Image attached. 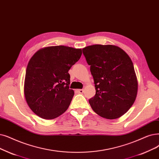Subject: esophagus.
I'll return each instance as SVG.
<instances>
[{"label": "esophagus", "mask_w": 159, "mask_h": 159, "mask_svg": "<svg viewBox=\"0 0 159 159\" xmlns=\"http://www.w3.org/2000/svg\"><path fill=\"white\" fill-rule=\"evenodd\" d=\"M77 92H78L79 93H82L84 92V89H77Z\"/></svg>", "instance_id": "obj_1"}]
</instances>
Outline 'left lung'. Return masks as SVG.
I'll use <instances>...</instances> for the list:
<instances>
[{
  "label": "left lung",
  "mask_w": 159,
  "mask_h": 159,
  "mask_svg": "<svg viewBox=\"0 0 159 159\" xmlns=\"http://www.w3.org/2000/svg\"><path fill=\"white\" fill-rule=\"evenodd\" d=\"M94 80L96 93L89 100L93 111L114 120L125 114L135 101L138 80L129 55L112 45H93L82 49Z\"/></svg>",
  "instance_id": "8db88e82"
}]
</instances>
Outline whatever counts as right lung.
<instances>
[{"instance_id":"add662e5","label":"right lung","mask_w":159,"mask_h":159,"mask_svg":"<svg viewBox=\"0 0 159 159\" xmlns=\"http://www.w3.org/2000/svg\"><path fill=\"white\" fill-rule=\"evenodd\" d=\"M81 55V49L64 45L42 48L33 55L26 67L24 94L34 113L52 120L66 111L74 95L68 71Z\"/></svg>"}]
</instances>
